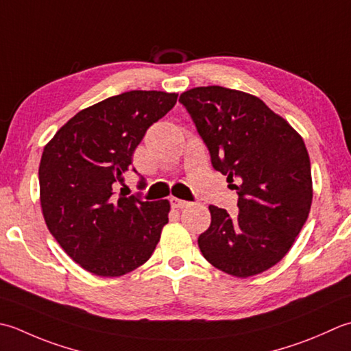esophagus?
Instances as JSON below:
<instances>
[{
    "label": "esophagus",
    "instance_id": "1",
    "mask_svg": "<svg viewBox=\"0 0 351 351\" xmlns=\"http://www.w3.org/2000/svg\"><path fill=\"white\" fill-rule=\"evenodd\" d=\"M190 202L187 201H182V199H178V197H170V205L173 208H185L187 207Z\"/></svg>",
    "mask_w": 351,
    "mask_h": 351
}]
</instances>
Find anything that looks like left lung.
I'll return each instance as SVG.
<instances>
[{
  "instance_id": "8db88e82",
  "label": "left lung",
  "mask_w": 351,
  "mask_h": 351,
  "mask_svg": "<svg viewBox=\"0 0 351 351\" xmlns=\"http://www.w3.org/2000/svg\"><path fill=\"white\" fill-rule=\"evenodd\" d=\"M180 101L213 167L239 195L237 217L210 205L211 223L197 239L199 250L230 276H257L286 256L311 211L304 141L256 95L213 85L189 89Z\"/></svg>"
}]
</instances>
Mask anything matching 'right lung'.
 Here are the masks:
<instances>
[{
  "label": "right lung",
  "mask_w": 351,
  "mask_h": 351,
  "mask_svg": "<svg viewBox=\"0 0 351 351\" xmlns=\"http://www.w3.org/2000/svg\"><path fill=\"white\" fill-rule=\"evenodd\" d=\"M178 94L129 91L75 114L44 147L40 207L68 256L99 277H120L146 263L169 222V201L115 196L146 130ZM135 171V169H134ZM140 184L146 185L144 178Z\"/></svg>",
  "instance_id": "obj_1"
}]
</instances>
